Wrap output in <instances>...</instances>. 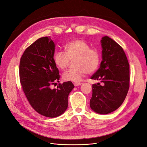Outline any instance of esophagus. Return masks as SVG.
<instances>
[{
	"instance_id": "obj_1",
	"label": "esophagus",
	"mask_w": 147,
	"mask_h": 147,
	"mask_svg": "<svg viewBox=\"0 0 147 147\" xmlns=\"http://www.w3.org/2000/svg\"><path fill=\"white\" fill-rule=\"evenodd\" d=\"M82 84V83L81 82H74V85L75 86H79V85H80Z\"/></svg>"
}]
</instances>
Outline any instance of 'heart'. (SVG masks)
<instances>
[{
	"mask_svg": "<svg viewBox=\"0 0 147 147\" xmlns=\"http://www.w3.org/2000/svg\"><path fill=\"white\" fill-rule=\"evenodd\" d=\"M65 51H58L54 56L56 66L61 69H64L74 60V68L67 70L62 74L65 81L79 82L84 76L96 70L100 63L99 51L95 48H90L85 41L78 39L69 42L65 46Z\"/></svg>",
	"mask_w": 147,
	"mask_h": 147,
	"instance_id": "b5f03b06",
	"label": "heart"
}]
</instances>
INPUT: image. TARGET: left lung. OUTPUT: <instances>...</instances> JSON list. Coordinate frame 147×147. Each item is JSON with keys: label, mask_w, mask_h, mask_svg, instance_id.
<instances>
[{"label": "left lung", "mask_w": 147, "mask_h": 147, "mask_svg": "<svg viewBox=\"0 0 147 147\" xmlns=\"http://www.w3.org/2000/svg\"><path fill=\"white\" fill-rule=\"evenodd\" d=\"M102 61L92 79L103 85H92L90 107L96 113L108 114L123 104L130 86V67L123 49L107 36L102 38Z\"/></svg>", "instance_id": "8db88e82"}]
</instances>
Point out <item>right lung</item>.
<instances>
[{
  "label": "right lung",
  "mask_w": 147,
  "mask_h": 147,
  "mask_svg": "<svg viewBox=\"0 0 147 147\" xmlns=\"http://www.w3.org/2000/svg\"><path fill=\"white\" fill-rule=\"evenodd\" d=\"M55 45L50 36L42 37L29 46L20 59L19 75L23 91L33 109L42 115L55 118L68 107V97L74 86L59 82V70L54 61Z\"/></svg>",
  "instance_id": "add662e5"
}]
</instances>
